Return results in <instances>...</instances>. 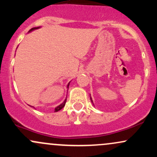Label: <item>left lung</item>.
I'll return each mask as SVG.
<instances>
[{
  "label": "left lung",
  "mask_w": 157,
  "mask_h": 157,
  "mask_svg": "<svg viewBox=\"0 0 157 157\" xmlns=\"http://www.w3.org/2000/svg\"><path fill=\"white\" fill-rule=\"evenodd\" d=\"M90 99H91V102H92V104L94 105V103H93V100H92V99H91V97H90Z\"/></svg>",
  "instance_id": "obj_1"
}]
</instances>
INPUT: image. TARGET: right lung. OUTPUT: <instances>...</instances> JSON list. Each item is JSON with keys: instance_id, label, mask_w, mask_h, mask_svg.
<instances>
[{"instance_id": "right-lung-1", "label": "right lung", "mask_w": 157, "mask_h": 157, "mask_svg": "<svg viewBox=\"0 0 157 157\" xmlns=\"http://www.w3.org/2000/svg\"><path fill=\"white\" fill-rule=\"evenodd\" d=\"M39 28H40V26H38V27H34V28L31 29H30L29 31V32H32V31H34V30L37 29H39ZM69 83H70V82H68V84L67 85V89H68V86H69ZM66 98L65 99L64 101L62 103L60 104V105H59L58 106H57V107L55 108V112H57V111H60V109H62L63 108L64 106H65V105H66ZM30 106H31V105H30Z\"/></svg>"}]
</instances>
